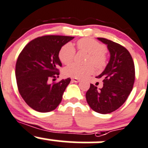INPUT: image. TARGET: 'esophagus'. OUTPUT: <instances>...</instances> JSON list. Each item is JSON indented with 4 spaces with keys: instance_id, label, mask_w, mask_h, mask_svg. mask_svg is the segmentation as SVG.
<instances>
[{
    "instance_id": "obj_1",
    "label": "esophagus",
    "mask_w": 148,
    "mask_h": 148,
    "mask_svg": "<svg viewBox=\"0 0 148 148\" xmlns=\"http://www.w3.org/2000/svg\"><path fill=\"white\" fill-rule=\"evenodd\" d=\"M71 81L74 82H79L80 81V79H79L77 78H72L71 79Z\"/></svg>"
}]
</instances>
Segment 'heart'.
<instances>
[{
	"label": "heart",
	"instance_id": "obj_1",
	"mask_svg": "<svg viewBox=\"0 0 148 148\" xmlns=\"http://www.w3.org/2000/svg\"><path fill=\"white\" fill-rule=\"evenodd\" d=\"M77 48L79 51H84L89 54L87 63L92 64L97 70H102L107 65V56L104 52L105 47L98 41L91 38H82L77 41ZM76 51L74 45L67 42L63 45L59 51V58L65 64H70L74 59ZM94 67L91 64L81 66L77 64H71L66 67L64 73L66 76L82 79L92 74Z\"/></svg>",
	"mask_w": 148,
	"mask_h": 148
}]
</instances>
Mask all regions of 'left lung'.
Segmentation results:
<instances>
[{
	"mask_svg": "<svg viewBox=\"0 0 148 148\" xmlns=\"http://www.w3.org/2000/svg\"><path fill=\"white\" fill-rule=\"evenodd\" d=\"M97 39L107 45L110 58L103 73L97 77L103 79V87L97 90L95 85L90 84L86 99L94 111L106 114L115 111L126 101L134 85L135 69L127 48L106 38Z\"/></svg>",
	"mask_w": 148,
	"mask_h": 148,
	"instance_id": "8db88e82",
	"label": "left lung"
}]
</instances>
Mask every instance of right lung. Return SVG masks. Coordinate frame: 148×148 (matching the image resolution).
Returning a JSON list of instances; mask_svg holds the SVG:
<instances>
[{"label":"right lung","mask_w":148,"mask_h":148,"mask_svg":"<svg viewBox=\"0 0 148 148\" xmlns=\"http://www.w3.org/2000/svg\"><path fill=\"white\" fill-rule=\"evenodd\" d=\"M74 37L45 35L30 41L18 55L16 64L18 90L25 103L38 112L55 110L71 79L49 83L59 75L58 57L61 47Z\"/></svg>","instance_id":"add662e5"}]
</instances>
